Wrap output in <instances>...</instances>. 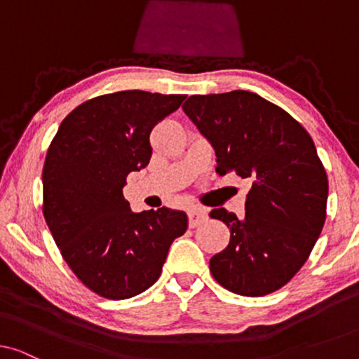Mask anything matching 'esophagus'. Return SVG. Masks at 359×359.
<instances>
[{
	"mask_svg": "<svg viewBox=\"0 0 359 359\" xmlns=\"http://www.w3.org/2000/svg\"><path fill=\"white\" fill-rule=\"evenodd\" d=\"M188 219H189V227L194 229L208 220V210L204 208H193L188 210Z\"/></svg>",
	"mask_w": 359,
	"mask_h": 359,
	"instance_id": "obj_1",
	"label": "esophagus"
}]
</instances>
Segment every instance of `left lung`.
<instances>
[{
    "label": "left lung",
    "instance_id": "obj_1",
    "mask_svg": "<svg viewBox=\"0 0 359 359\" xmlns=\"http://www.w3.org/2000/svg\"><path fill=\"white\" fill-rule=\"evenodd\" d=\"M184 114L212 144L220 176L250 180L245 215H209L230 230L209 269L247 297L281 289L304 266L327 217L328 180L309 132L281 107L250 91L194 95Z\"/></svg>",
    "mask_w": 359,
    "mask_h": 359
}]
</instances>
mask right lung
I'll return each mask as SVG.
<instances>
[{"label":"right lung","instance_id":"right-lung-1","mask_svg":"<svg viewBox=\"0 0 359 359\" xmlns=\"http://www.w3.org/2000/svg\"><path fill=\"white\" fill-rule=\"evenodd\" d=\"M186 95L140 90L88 100L62 121L42 170V212L62 258L97 296L121 301L160 278L188 229L181 210L132 212L127 175L149 165L150 132Z\"/></svg>","mask_w":359,"mask_h":359}]
</instances>
